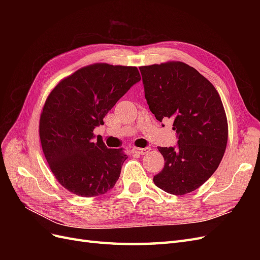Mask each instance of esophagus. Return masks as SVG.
I'll list each match as a JSON object with an SVG mask.
<instances>
[{"instance_id": "obj_1", "label": "esophagus", "mask_w": 260, "mask_h": 260, "mask_svg": "<svg viewBox=\"0 0 260 260\" xmlns=\"http://www.w3.org/2000/svg\"><path fill=\"white\" fill-rule=\"evenodd\" d=\"M149 151H151V148L149 147H144V148H139V147H133L131 149V152L133 154H138V155H145L148 154Z\"/></svg>"}]
</instances>
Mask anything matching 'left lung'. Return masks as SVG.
I'll list each match as a JSON object with an SVG mask.
<instances>
[{
  "instance_id": "left-lung-1",
  "label": "left lung",
  "mask_w": 260,
  "mask_h": 260,
  "mask_svg": "<svg viewBox=\"0 0 260 260\" xmlns=\"http://www.w3.org/2000/svg\"><path fill=\"white\" fill-rule=\"evenodd\" d=\"M145 99L156 119H174L177 147H160L165 159L154 183L162 191L184 195L199 188L221 161L228 121L219 93L205 77L182 61L140 67Z\"/></svg>"
}]
</instances>
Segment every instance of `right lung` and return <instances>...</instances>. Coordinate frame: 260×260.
Here are the masks:
<instances>
[{"instance_id":"right-lung-1","label":"right lung","mask_w":260,"mask_h":260,"mask_svg":"<svg viewBox=\"0 0 260 260\" xmlns=\"http://www.w3.org/2000/svg\"><path fill=\"white\" fill-rule=\"evenodd\" d=\"M140 80L137 67L98 62L59 81L46 99L39 124L41 145L53 175L69 192L103 195L119 179L128 156L122 148L94 142L93 130Z\"/></svg>"}]
</instances>
